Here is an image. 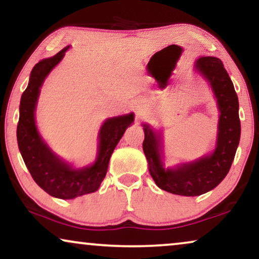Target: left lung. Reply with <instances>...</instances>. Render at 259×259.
I'll return each instance as SVG.
<instances>
[{
  "label": "left lung",
  "mask_w": 259,
  "mask_h": 259,
  "mask_svg": "<svg viewBox=\"0 0 259 259\" xmlns=\"http://www.w3.org/2000/svg\"><path fill=\"white\" fill-rule=\"evenodd\" d=\"M194 67L210 82L218 102L221 114L215 150L196 161L165 169L161 161L160 133H155L148 125H143V150L152 178L161 190L186 197L200 196L221 184L230 171L240 139L238 97L222 60L200 56Z\"/></svg>",
  "instance_id": "left-lung-1"
}]
</instances>
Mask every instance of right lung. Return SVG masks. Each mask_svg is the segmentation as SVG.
<instances>
[{
    "label": "right lung",
    "mask_w": 259,
    "mask_h": 259,
    "mask_svg": "<svg viewBox=\"0 0 259 259\" xmlns=\"http://www.w3.org/2000/svg\"><path fill=\"white\" fill-rule=\"evenodd\" d=\"M68 48H63L53 58L44 59L34 66L29 83L21 97L16 131L21 155L35 183L48 194L60 199H73L95 192L100 187L113 151L134 120L133 113L106 120L99 132L98 158L92 166L73 168L53 153L38 134L35 125V108L46 76L61 61Z\"/></svg>",
    "instance_id": "add662e5"
}]
</instances>
